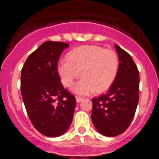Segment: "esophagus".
<instances>
[{"label":"esophagus","mask_w":159,"mask_h":159,"mask_svg":"<svg viewBox=\"0 0 159 159\" xmlns=\"http://www.w3.org/2000/svg\"><path fill=\"white\" fill-rule=\"evenodd\" d=\"M75 99H76L77 102H80L81 101L83 100V98L82 97H80V96H76L75 97Z\"/></svg>","instance_id":"obj_1"}]
</instances>
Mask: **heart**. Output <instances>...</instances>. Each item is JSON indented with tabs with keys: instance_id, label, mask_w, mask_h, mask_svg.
Here are the masks:
<instances>
[{
	"instance_id": "obj_1",
	"label": "heart",
	"mask_w": 159,
	"mask_h": 159,
	"mask_svg": "<svg viewBox=\"0 0 159 159\" xmlns=\"http://www.w3.org/2000/svg\"><path fill=\"white\" fill-rule=\"evenodd\" d=\"M119 57L111 49L97 45L75 48L67 54V60H60L57 71L66 87L72 86L79 77L84 78L72 88L78 95L102 92L110 88L117 76Z\"/></svg>"
}]
</instances>
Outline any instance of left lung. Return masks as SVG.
<instances>
[{"label": "left lung", "instance_id": "1", "mask_svg": "<svg viewBox=\"0 0 159 159\" xmlns=\"http://www.w3.org/2000/svg\"><path fill=\"white\" fill-rule=\"evenodd\" d=\"M119 56L117 76L105 95L92 99V120L102 135L114 137L128 128L139 99V73L130 55L115 44Z\"/></svg>", "mask_w": 159, "mask_h": 159}]
</instances>
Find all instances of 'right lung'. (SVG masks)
I'll return each mask as SVG.
<instances>
[{"label":"right lung","mask_w":159,"mask_h":159,"mask_svg":"<svg viewBox=\"0 0 159 159\" xmlns=\"http://www.w3.org/2000/svg\"><path fill=\"white\" fill-rule=\"evenodd\" d=\"M69 46L46 41L25 61L21 70L20 91L28 116L35 128L48 137H58L68 130L75 99L60 83L57 64Z\"/></svg>","instance_id":"1"}]
</instances>
